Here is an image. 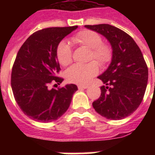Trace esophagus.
I'll list each match as a JSON object with an SVG mask.
<instances>
[{
	"mask_svg": "<svg viewBox=\"0 0 155 155\" xmlns=\"http://www.w3.org/2000/svg\"><path fill=\"white\" fill-rule=\"evenodd\" d=\"M88 87L87 85H78V88L79 89H85V88H87Z\"/></svg>",
	"mask_w": 155,
	"mask_h": 155,
	"instance_id": "34e87169",
	"label": "esophagus"
}]
</instances>
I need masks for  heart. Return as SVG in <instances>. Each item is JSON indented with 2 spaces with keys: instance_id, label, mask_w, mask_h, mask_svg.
<instances>
[{
  "instance_id": "1",
  "label": "heart",
  "mask_w": 155,
  "mask_h": 155,
  "mask_svg": "<svg viewBox=\"0 0 155 155\" xmlns=\"http://www.w3.org/2000/svg\"><path fill=\"white\" fill-rule=\"evenodd\" d=\"M71 41L78 46L89 49L88 60H96L101 66H106L113 59V52L109 45L102 42L98 33L89 30H81L71 37ZM72 51L66 42H61L56 49V58L63 67L71 62ZM92 61L85 64H75L66 72L67 80L78 84H86L98 73V64Z\"/></svg>"
}]
</instances>
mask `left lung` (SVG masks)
I'll list each match as a JSON object with an SVG mask.
<instances>
[{"instance_id":"left-lung-1","label":"left lung","mask_w":155,"mask_h":155,"mask_svg":"<svg viewBox=\"0 0 155 155\" xmlns=\"http://www.w3.org/2000/svg\"><path fill=\"white\" fill-rule=\"evenodd\" d=\"M85 27L104 36L113 52L109 67L98 76L104 85L101 87V97L92 106L107 119H123L138 108L144 97L148 81L144 57L134 40L123 30L108 24Z\"/></svg>"}]
</instances>
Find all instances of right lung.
I'll return each mask as SVG.
<instances>
[{
  "mask_svg": "<svg viewBox=\"0 0 155 155\" xmlns=\"http://www.w3.org/2000/svg\"><path fill=\"white\" fill-rule=\"evenodd\" d=\"M77 27H51L36 31L18 51L12 68L11 87L21 111L33 120L45 123L57 120L68 110L78 90L72 84L58 89L49 88L51 84H60L63 80L57 76L60 71L56 58L58 43Z\"/></svg>",
  "mask_w": 155,
  "mask_h": 155,
  "instance_id": "obj_1",
  "label": "right lung"
}]
</instances>
